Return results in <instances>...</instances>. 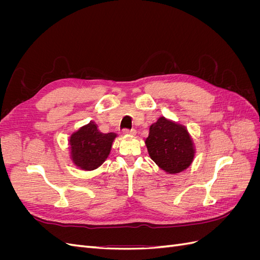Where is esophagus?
<instances>
[{
  "mask_svg": "<svg viewBox=\"0 0 260 260\" xmlns=\"http://www.w3.org/2000/svg\"><path fill=\"white\" fill-rule=\"evenodd\" d=\"M122 132L124 135H136V129H123Z\"/></svg>",
  "mask_w": 260,
  "mask_h": 260,
  "instance_id": "34e87169",
  "label": "esophagus"
}]
</instances>
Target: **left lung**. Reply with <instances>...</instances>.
Instances as JSON below:
<instances>
[{
  "instance_id": "1",
  "label": "left lung",
  "mask_w": 260,
  "mask_h": 260,
  "mask_svg": "<svg viewBox=\"0 0 260 260\" xmlns=\"http://www.w3.org/2000/svg\"><path fill=\"white\" fill-rule=\"evenodd\" d=\"M145 145L151 158L168 174L185 170L194 159V143L184 125L165 117L149 127Z\"/></svg>"
}]
</instances>
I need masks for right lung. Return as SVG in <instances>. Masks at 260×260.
Returning <instances> with one entry per match:
<instances>
[{"label": "right lung", "instance_id": "obj_1", "mask_svg": "<svg viewBox=\"0 0 260 260\" xmlns=\"http://www.w3.org/2000/svg\"><path fill=\"white\" fill-rule=\"evenodd\" d=\"M116 133H102L98 124L90 121L74 132L69 139L70 156L82 170H94L105 161L111 153Z\"/></svg>", "mask_w": 260, "mask_h": 260}]
</instances>
